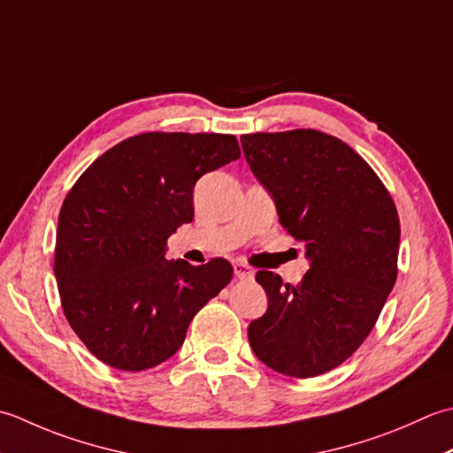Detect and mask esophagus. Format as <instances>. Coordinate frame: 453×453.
<instances>
[{"mask_svg": "<svg viewBox=\"0 0 453 453\" xmlns=\"http://www.w3.org/2000/svg\"><path fill=\"white\" fill-rule=\"evenodd\" d=\"M234 275L238 280H248V278H252L254 275V270L250 265H246V264H234Z\"/></svg>", "mask_w": 453, "mask_h": 453, "instance_id": "obj_1", "label": "esophagus"}]
</instances>
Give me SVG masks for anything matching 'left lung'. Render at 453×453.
<instances>
[{
  "instance_id": "1",
  "label": "left lung",
  "mask_w": 453,
  "mask_h": 453,
  "mask_svg": "<svg viewBox=\"0 0 453 453\" xmlns=\"http://www.w3.org/2000/svg\"><path fill=\"white\" fill-rule=\"evenodd\" d=\"M240 142L280 223L311 260L297 285L256 273L270 303L248 340L278 373L322 375L364 344L381 315L396 281L399 213L380 175L336 136L295 128L242 134Z\"/></svg>"
}]
</instances>
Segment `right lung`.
<instances>
[{
	"label": "right lung",
	"instance_id": "right-lung-1",
	"mask_svg": "<svg viewBox=\"0 0 453 453\" xmlns=\"http://www.w3.org/2000/svg\"><path fill=\"white\" fill-rule=\"evenodd\" d=\"M240 158L234 134L144 133L115 144L62 203L54 275L64 317L101 362L142 372L178 352L193 317L233 280V265L168 262L193 220V186Z\"/></svg>",
	"mask_w": 453,
	"mask_h": 453
}]
</instances>
